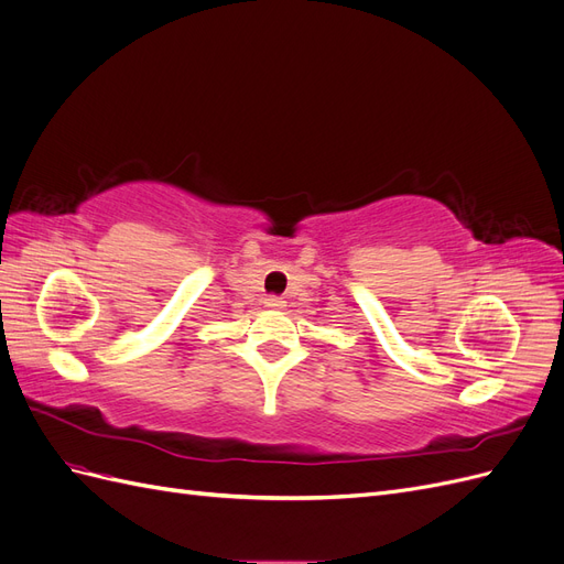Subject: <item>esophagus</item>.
Instances as JSON below:
<instances>
[{"mask_svg": "<svg viewBox=\"0 0 564 564\" xmlns=\"http://www.w3.org/2000/svg\"><path fill=\"white\" fill-rule=\"evenodd\" d=\"M263 303H265L268 311H282L284 308V301L280 296H268Z\"/></svg>", "mask_w": 564, "mask_h": 564, "instance_id": "obj_1", "label": "esophagus"}]
</instances>
